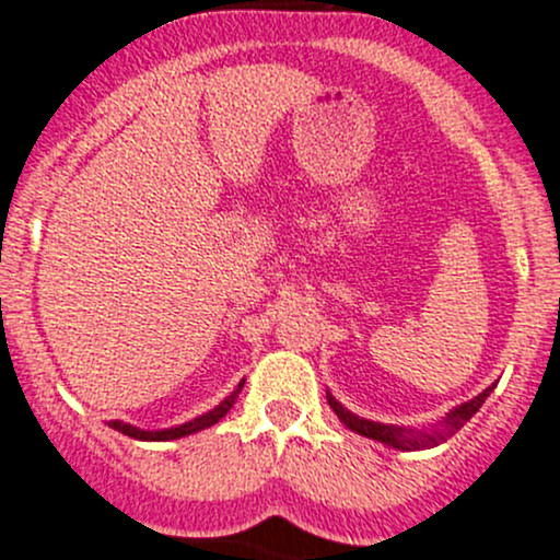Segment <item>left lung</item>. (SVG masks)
I'll list each match as a JSON object with an SVG mask.
<instances>
[{
    "mask_svg": "<svg viewBox=\"0 0 560 560\" xmlns=\"http://www.w3.org/2000/svg\"><path fill=\"white\" fill-rule=\"evenodd\" d=\"M490 393H493V387L482 389V393L474 395L471 400L455 406V409L450 411V415L444 417L436 428H431V431H415V428L385 425V422L365 420V417L352 415L347 406L338 404L330 393H327V404H330V409L336 411L338 420H341L349 431L360 433V436H365V439H374V442L387 444V447H393V450H406V453H411V450H431V447H439L442 442H447L455 431H460V428L466 425L474 415H477L479 406L485 404V398H488Z\"/></svg>",
    "mask_w": 560,
    "mask_h": 560,
    "instance_id": "1",
    "label": "left lung"
}]
</instances>
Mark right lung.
I'll list each match as a JSON object with an SVG mask.
<instances>
[{
  "label": "right lung",
  "instance_id": "obj_1",
  "mask_svg": "<svg viewBox=\"0 0 560 560\" xmlns=\"http://www.w3.org/2000/svg\"><path fill=\"white\" fill-rule=\"evenodd\" d=\"M241 387H244V382H241V385L235 387L233 393H230L228 398H224L222 404L217 406V409L206 411V415L195 417V420L184 422V425L165 428V431H143V428H135V425H129V422L113 420V422H110V428H113V431L124 433V436H129V439H138V442H173V439H184V436H191V433H197V431H206V428H211L213 422H219V420H222V417L228 415L230 409H233L235 398H238V393H241Z\"/></svg>",
  "mask_w": 560,
  "mask_h": 560
}]
</instances>
